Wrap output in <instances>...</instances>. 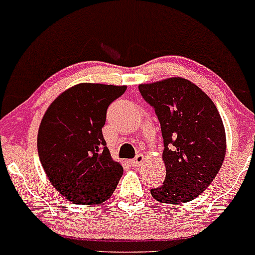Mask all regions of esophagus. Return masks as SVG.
<instances>
[{"label":"esophagus","mask_w":255,"mask_h":255,"mask_svg":"<svg viewBox=\"0 0 255 255\" xmlns=\"http://www.w3.org/2000/svg\"><path fill=\"white\" fill-rule=\"evenodd\" d=\"M144 162V155H141V154H138L136 155V157H135L134 159H132V166H135V167H138V166H140L141 163H143Z\"/></svg>","instance_id":"1"}]
</instances>
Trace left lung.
Segmentation results:
<instances>
[{"label": "left lung", "instance_id": "8db88e82", "mask_svg": "<svg viewBox=\"0 0 255 255\" xmlns=\"http://www.w3.org/2000/svg\"><path fill=\"white\" fill-rule=\"evenodd\" d=\"M161 124L166 167L163 185L150 190L157 202L186 203L211 185L226 154V132L213 101L184 78L139 84Z\"/></svg>", "mask_w": 255, "mask_h": 255}]
</instances>
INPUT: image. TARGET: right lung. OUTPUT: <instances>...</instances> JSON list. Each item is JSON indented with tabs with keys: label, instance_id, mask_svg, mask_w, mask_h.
<instances>
[{
	"label": "right lung",
	"instance_id": "add662e5",
	"mask_svg": "<svg viewBox=\"0 0 255 255\" xmlns=\"http://www.w3.org/2000/svg\"><path fill=\"white\" fill-rule=\"evenodd\" d=\"M125 91L126 85L80 83L62 92L40 121V163L53 188L71 203H103L123 176V166L106 147L102 128L108 106Z\"/></svg>",
	"mask_w": 255,
	"mask_h": 255
}]
</instances>
